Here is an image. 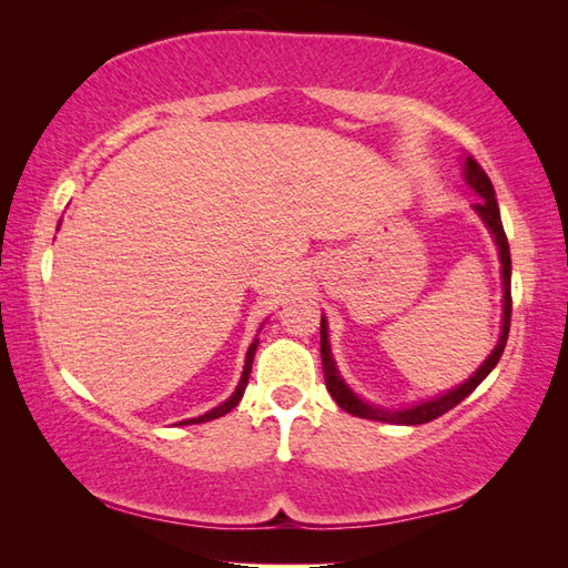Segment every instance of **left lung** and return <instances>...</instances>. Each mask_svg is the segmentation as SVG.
Returning a JSON list of instances; mask_svg holds the SVG:
<instances>
[{
  "label": "left lung",
  "instance_id": "8db88e82",
  "mask_svg": "<svg viewBox=\"0 0 568 568\" xmlns=\"http://www.w3.org/2000/svg\"><path fill=\"white\" fill-rule=\"evenodd\" d=\"M464 178L469 182V186H474V192L481 196V201L476 204L478 216L484 219V223L494 233V241L498 245L500 252V264H503V333L496 349L490 352V357L481 364V369H476V374L471 376L469 382H464L459 388H452L449 394L437 396L433 400L418 403V406L403 408V410H382L374 408L369 403H364L362 398H357L352 390L345 386V382L339 379V374L335 369L333 362V352L331 345H327V323L325 318H321V357H323V374H325V386L331 390V396L335 398V403L343 410L357 415V418H367V420H382V423H396V425H423L430 423L439 415H445L449 408H455L457 403H462L471 390L481 384L486 376L490 374V369L496 367L503 349H506L508 343V333H510V311H513V296H510V247H508V237L506 231H503L500 223V211H498V201H496V192L494 184H490L488 174L484 172V168L469 155L464 160Z\"/></svg>",
  "mask_w": 568,
  "mask_h": 568
}]
</instances>
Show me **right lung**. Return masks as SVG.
Listing matches in <instances>:
<instances>
[{
  "label": "right lung",
  "mask_w": 568,
  "mask_h": 568,
  "mask_svg": "<svg viewBox=\"0 0 568 568\" xmlns=\"http://www.w3.org/2000/svg\"><path fill=\"white\" fill-rule=\"evenodd\" d=\"M255 349H257V339L255 343L250 345V349H247V357H245V369H243V376H241V384H237V388H235V394L225 400V403H221L219 408H213V410H209V413H204V415H199V418H194V420H184V425H192V423H209V420H216V418H221V415H225L229 410H233L235 406H237V400L243 398V394H245V386H247V379H250V369H252V359H255ZM182 425V423H180Z\"/></svg>",
  "instance_id": "add662e5"
}]
</instances>
